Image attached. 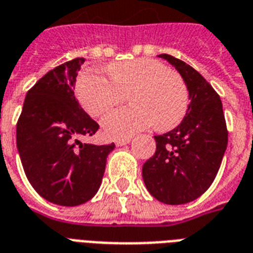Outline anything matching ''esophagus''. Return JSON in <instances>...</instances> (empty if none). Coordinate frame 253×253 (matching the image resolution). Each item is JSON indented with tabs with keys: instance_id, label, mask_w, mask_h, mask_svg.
Here are the masks:
<instances>
[{
	"instance_id": "esophagus-1",
	"label": "esophagus",
	"mask_w": 253,
	"mask_h": 253,
	"mask_svg": "<svg viewBox=\"0 0 253 253\" xmlns=\"http://www.w3.org/2000/svg\"><path fill=\"white\" fill-rule=\"evenodd\" d=\"M130 142H131V138H126V139H118V141H115V145L125 146V145H127V143H130Z\"/></svg>"
}]
</instances>
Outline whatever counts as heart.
Masks as SVG:
<instances>
[{
  "label": "heart",
  "instance_id": "heart-1",
  "mask_svg": "<svg viewBox=\"0 0 253 253\" xmlns=\"http://www.w3.org/2000/svg\"><path fill=\"white\" fill-rule=\"evenodd\" d=\"M110 79L88 71L80 76L76 95L88 115L99 118L118 106L126 95L132 106L107 115L102 122L104 135L126 139L154 125L169 131L184 121L189 91L184 79L164 63L136 59L108 67Z\"/></svg>",
  "mask_w": 253,
  "mask_h": 253
}]
</instances>
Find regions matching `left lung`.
I'll return each mask as SVG.
<instances>
[{
	"instance_id": "1",
	"label": "left lung",
	"mask_w": 253,
	"mask_h": 253,
	"mask_svg": "<svg viewBox=\"0 0 253 253\" xmlns=\"http://www.w3.org/2000/svg\"><path fill=\"white\" fill-rule=\"evenodd\" d=\"M178 71L189 91L184 121L171 131L155 135L157 150L142 168L149 193L158 201L181 205L193 201L212 185L228 145L220 96L185 61L162 53Z\"/></svg>"
}]
</instances>
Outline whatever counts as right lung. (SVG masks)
I'll use <instances>...</instances> for the list:
<instances>
[{"label":"right lung","instance_id":"right-lung-1","mask_svg":"<svg viewBox=\"0 0 253 253\" xmlns=\"http://www.w3.org/2000/svg\"><path fill=\"white\" fill-rule=\"evenodd\" d=\"M85 59L67 61L45 74L25 96L17 122V149L28 181L41 197L61 207L87 203L102 184L115 145L82 143L99 125L75 98Z\"/></svg>","mask_w":253,"mask_h":253}]
</instances>
